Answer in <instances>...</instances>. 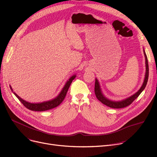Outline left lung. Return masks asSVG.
I'll return each mask as SVG.
<instances>
[{
	"mask_svg": "<svg viewBox=\"0 0 157 157\" xmlns=\"http://www.w3.org/2000/svg\"><path fill=\"white\" fill-rule=\"evenodd\" d=\"M144 54L145 56V59H146V74H145V78L143 82V84L141 88L139 89V91L133 95L132 96H131L127 98H126L125 100H123L122 101L120 102H114L111 101L108 98H106L103 94L101 92V90L100 88V85L97 79H95V94L97 97V99L101 101L102 104H105V105L109 107V108H115V109H120V108H125V107L130 105L132 103L134 100H136V98L139 97V95L141 94V93L143 91L144 89L145 88L147 82L148 80V76H149V66H148V62H147V56L145 53V52L144 51Z\"/></svg>",
	"mask_w": 157,
	"mask_h": 157,
	"instance_id": "obj_1",
	"label": "left lung"
}]
</instances>
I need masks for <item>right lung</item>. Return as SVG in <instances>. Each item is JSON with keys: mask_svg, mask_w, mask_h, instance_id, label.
<instances>
[{"mask_svg": "<svg viewBox=\"0 0 157 157\" xmlns=\"http://www.w3.org/2000/svg\"><path fill=\"white\" fill-rule=\"evenodd\" d=\"M76 76H72L69 79V81L66 83L65 85L64 86L63 88L62 89V92H60V94L57 97H56L54 99L50 101H48V102H44L42 103H38V104H32V103H30L28 102L25 101L23 100L22 98H21L17 94H16L14 92V94L16 95V97H17L19 101L23 104V105L27 108V109L31 110V111H47L49 109H52L53 108H56L58 105H59L62 101H63V99L65 98L66 94H67V92L68 91V90L69 88V86L71 84V83L72 82V81L74 80V79L75 78ZM11 89L12 90L11 87L10 86ZM13 91V90H12Z\"/></svg>", "mask_w": 157, "mask_h": 157, "instance_id": "obj_1", "label": "right lung"}]
</instances>
